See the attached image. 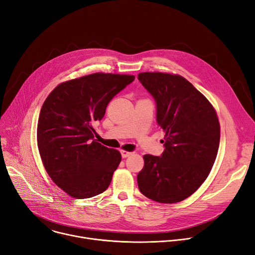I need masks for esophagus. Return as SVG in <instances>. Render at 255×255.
Returning <instances> with one entry per match:
<instances>
[{
  "instance_id": "obj_1",
  "label": "esophagus",
  "mask_w": 255,
  "mask_h": 255,
  "mask_svg": "<svg viewBox=\"0 0 255 255\" xmlns=\"http://www.w3.org/2000/svg\"><path fill=\"white\" fill-rule=\"evenodd\" d=\"M132 153L131 152H127V151H121V155H122L123 158H127L131 155Z\"/></svg>"
}]
</instances>
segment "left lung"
Masks as SVG:
<instances>
[{"label": "left lung", "mask_w": 255, "mask_h": 255, "mask_svg": "<svg viewBox=\"0 0 255 255\" xmlns=\"http://www.w3.org/2000/svg\"><path fill=\"white\" fill-rule=\"evenodd\" d=\"M137 78L154 98L157 124L165 132L161 156H143L139 191L157 203L182 202L199 188L215 162L220 141L216 112L180 75L143 72Z\"/></svg>", "instance_id": "1"}]
</instances>
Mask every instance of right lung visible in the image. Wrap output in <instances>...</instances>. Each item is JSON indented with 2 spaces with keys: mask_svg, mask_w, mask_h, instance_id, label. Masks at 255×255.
Listing matches in <instances>:
<instances>
[{
  "mask_svg": "<svg viewBox=\"0 0 255 255\" xmlns=\"http://www.w3.org/2000/svg\"><path fill=\"white\" fill-rule=\"evenodd\" d=\"M134 78L86 75L59 85L44 101L37 126L39 153L51 180L72 197L89 198L109 188L122 157L94 139L93 125Z\"/></svg>",
  "mask_w": 255,
  "mask_h": 255,
  "instance_id": "add662e5",
  "label": "right lung"
}]
</instances>
